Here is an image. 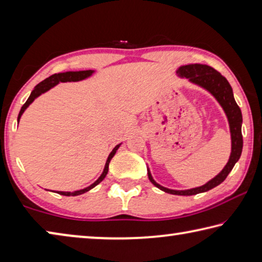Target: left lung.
Listing matches in <instances>:
<instances>
[{
  "instance_id": "left-lung-1",
  "label": "left lung",
  "mask_w": 262,
  "mask_h": 262,
  "mask_svg": "<svg viewBox=\"0 0 262 262\" xmlns=\"http://www.w3.org/2000/svg\"><path fill=\"white\" fill-rule=\"evenodd\" d=\"M178 77L186 78L190 82L199 87H203L204 90L209 92L215 100L217 101L224 110V114L228 118L229 127H230V137H231V153L226 166L220 171L216 176L208 181L206 184L193 187L189 190H171L168 187L160 185L159 183L154 181V178L150 173L149 168L147 167V173L150 183L155 185L163 192L175 195H193L203 192H207L214 189L215 186L221 184L226 180L229 172L232 170L233 166L239 160L243 149V136H242V123L243 116L241 108L236 103V100L233 98V92L229 81L224 78L221 73L217 72L212 67L206 66V64H186L182 66L176 70Z\"/></svg>"
}]
</instances>
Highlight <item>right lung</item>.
Here are the masks:
<instances>
[{"instance_id":"add662e5","label":"right lung","mask_w":262,"mask_h":262,"mask_svg":"<svg viewBox=\"0 0 262 262\" xmlns=\"http://www.w3.org/2000/svg\"><path fill=\"white\" fill-rule=\"evenodd\" d=\"M95 71L94 70H81V71H66V72H59V73H55V75L50 76L48 78H46L45 80H42L41 82H39L38 85H36L34 87V90L31 92V94L29 96V99H27L26 102L24 103V105H23L20 112H19V115H18V118H17V122L19 123L20 121V117L21 115L24 114L25 110L29 108V105L33 102V101L39 98V96L41 94L46 93V92H48L49 90H52L53 87H55L56 85H58L59 82H68V81H80V80H85L87 79V78H90L92 75H93ZM122 145L118 144L115 146V147L113 148L112 152H110V154L108 155V159L107 161H105V164H104V168H103V171L102 173H101L100 177L96 180L94 183H92V184L90 186L87 187H84V189H80V190H77V191H54L55 193H58L61 195H67V196H75V195H80L82 193H85V192H89L90 190L93 189V187H95L98 184H100L101 182H102L104 180V177L107 176L108 173V170H109V163L110 161H112V159L114 158L115 153L117 152V149L119 148V146Z\"/></svg>"}]
</instances>
